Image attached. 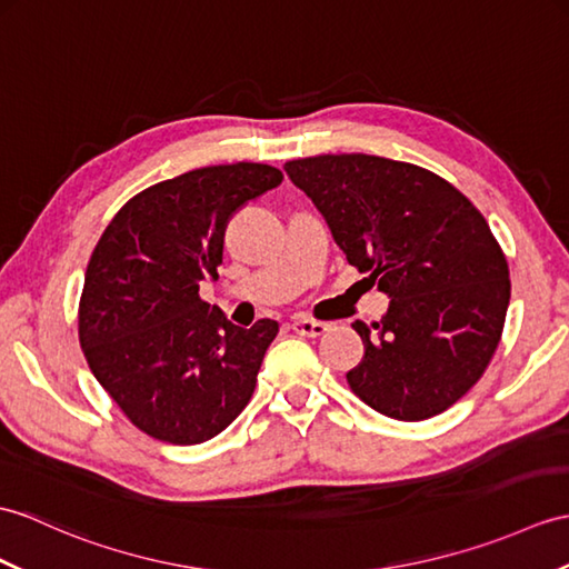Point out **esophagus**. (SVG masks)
Listing matches in <instances>:
<instances>
[{"label":"esophagus","instance_id":"esophagus-1","mask_svg":"<svg viewBox=\"0 0 569 569\" xmlns=\"http://www.w3.org/2000/svg\"><path fill=\"white\" fill-rule=\"evenodd\" d=\"M290 329L300 337H322L327 332V325L317 320H293L290 322Z\"/></svg>","mask_w":569,"mask_h":569}]
</instances>
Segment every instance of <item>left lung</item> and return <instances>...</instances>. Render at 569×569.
I'll use <instances>...</instances> for the list:
<instances>
[{
  "label": "left lung",
  "mask_w": 569,
  "mask_h": 569,
  "mask_svg": "<svg viewBox=\"0 0 569 569\" xmlns=\"http://www.w3.org/2000/svg\"><path fill=\"white\" fill-rule=\"evenodd\" d=\"M283 169L351 267L390 296L376 332L351 325L363 359L349 388L392 419L441 415L482 378L505 329L509 263L490 224L453 183L409 162L317 154Z\"/></svg>",
  "instance_id": "1"
}]
</instances>
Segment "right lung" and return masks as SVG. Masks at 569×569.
I'll return each mask as SVG.
<instances>
[{"label": "right lung", "mask_w": 569, "mask_h": 569, "mask_svg": "<svg viewBox=\"0 0 569 569\" xmlns=\"http://www.w3.org/2000/svg\"><path fill=\"white\" fill-rule=\"evenodd\" d=\"M281 181L257 162L187 171L130 198L91 252L79 345L130 425L157 441L203 443L252 400L279 322L234 327L198 283L218 279L234 210Z\"/></svg>", "instance_id": "obj_1"}]
</instances>
